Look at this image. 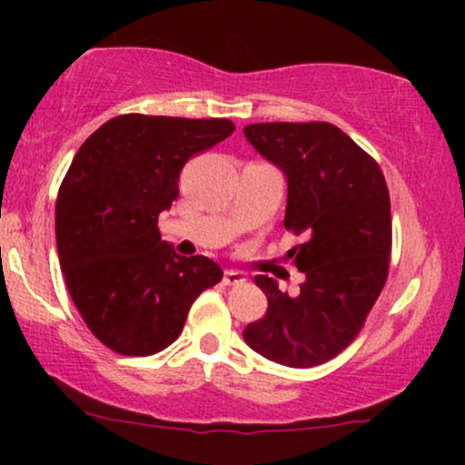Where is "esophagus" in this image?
Returning a JSON list of instances; mask_svg holds the SVG:
<instances>
[{"mask_svg":"<svg viewBox=\"0 0 465 465\" xmlns=\"http://www.w3.org/2000/svg\"><path fill=\"white\" fill-rule=\"evenodd\" d=\"M242 282H244V275L240 273V271L227 269L225 275H223V284L225 286H236V284H242Z\"/></svg>","mask_w":465,"mask_h":465,"instance_id":"1","label":"esophagus"}]
</instances>
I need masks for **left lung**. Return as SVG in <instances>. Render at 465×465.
<instances>
[{
	"mask_svg": "<svg viewBox=\"0 0 465 465\" xmlns=\"http://www.w3.org/2000/svg\"><path fill=\"white\" fill-rule=\"evenodd\" d=\"M244 137L284 173V227L303 238L291 258L306 282L291 297L273 277H255L269 308L242 336L280 365H322L354 341L385 286L391 253L385 177L359 143L328 122L249 124Z\"/></svg>",
	"mask_w": 465,
	"mask_h": 465,
	"instance_id": "obj_1",
	"label": "left lung"
}]
</instances>
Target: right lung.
<instances>
[{"label":"right lung","mask_w":465,"mask_h":465,"mask_svg":"<svg viewBox=\"0 0 465 465\" xmlns=\"http://www.w3.org/2000/svg\"><path fill=\"white\" fill-rule=\"evenodd\" d=\"M225 117L117 115L84 140L56 199V251L80 317L117 354L151 356L183 330L190 306L218 284L205 255L183 258L157 218L179 196L192 154L223 142Z\"/></svg>","instance_id":"1"}]
</instances>
